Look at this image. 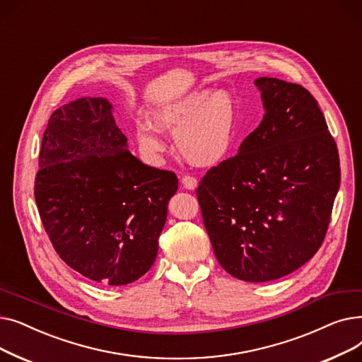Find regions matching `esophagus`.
<instances>
[{
	"label": "esophagus",
	"mask_w": 362,
	"mask_h": 362,
	"mask_svg": "<svg viewBox=\"0 0 362 362\" xmlns=\"http://www.w3.org/2000/svg\"><path fill=\"white\" fill-rule=\"evenodd\" d=\"M182 185L187 188V190H194V188H197V180L192 175H185L182 177Z\"/></svg>",
	"instance_id": "1"
}]
</instances>
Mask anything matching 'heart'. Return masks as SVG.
I'll use <instances>...</instances> for the list:
<instances>
[{
    "mask_svg": "<svg viewBox=\"0 0 362 362\" xmlns=\"http://www.w3.org/2000/svg\"><path fill=\"white\" fill-rule=\"evenodd\" d=\"M151 120L139 119L135 140L150 158L165 150L160 132L174 134L175 148L197 166L219 163L230 153L237 131L238 109L230 90L197 88L160 103L150 113Z\"/></svg>",
    "mask_w": 362,
    "mask_h": 362,
    "instance_id": "b5f03b06",
    "label": "heart"
}]
</instances>
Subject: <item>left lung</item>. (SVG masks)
<instances>
[{
    "mask_svg": "<svg viewBox=\"0 0 362 362\" xmlns=\"http://www.w3.org/2000/svg\"><path fill=\"white\" fill-rule=\"evenodd\" d=\"M265 115L234 158L206 172L196 190L221 267L265 283L320 249L340 185L339 153L317 100L302 85L255 79Z\"/></svg>",
    "mask_w": 362,
    "mask_h": 362,
    "instance_id": "left-lung-1",
    "label": "left lung"
}]
</instances>
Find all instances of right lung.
Here are the masks:
<instances>
[{"label":"right lung","mask_w":362,"mask_h":362,"mask_svg":"<svg viewBox=\"0 0 362 362\" xmlns=\"http://www.w3.org/2000/svg\"><path fill=\"white\" fill-rule=\"evenodd\" d=\"M105 97H82L48 120L35 178L42 226L62 259L105 286L129 284L156 261L170 170L144 165L128 150Z\"/></svg>","instance_id":"1"}]
</instances>
